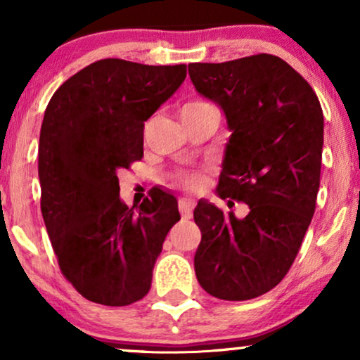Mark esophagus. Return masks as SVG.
Instances as JSON below:
<instances>
[{
    "mask_svg": "<svg viewBox=\"0 0 360 360\" xmlns=\"http://www.w3.org/2000/svg\"><path fill=\"white\" fill-rule=\"evenodd\" d=\"M193 208H194V201L193 200H189V198H181V200H179V212H181V217H183V220H188V218H191Z\"/></svg>",
    "mask_w": 360,
    "mask_h": 360,
    "instance_id": "obj_1",
    "label": "esophagus"
}]
</instances>
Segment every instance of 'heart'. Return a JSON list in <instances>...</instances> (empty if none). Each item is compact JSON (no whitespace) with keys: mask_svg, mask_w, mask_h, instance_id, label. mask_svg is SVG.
<instances>
[{"mask_svg":"<svg viewBox=\"0 0 360 360\" xmlns=\"http://www.w3.org/2000/svg\"><path fill=\"white\" fill-rule=\"evenodd\" d=\"M206 108H214V106L206 101H189L186 103L183 110H181V117L198 113V111ZM176 181L179 183V186H183L184 189H188V191H196V189H200L201 184H203V174L198 171H181L176 174Z\"/></svg>","mask_w":360,"mask_h":360,"instance_id":"obj_1","label":"heart"}]
</instances>
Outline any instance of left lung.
Here are the masks:
<instances>
[{"instance_id":"1","label":"left lung","mask_w":360,"mask_h":360,"mask_svg":"<svg viewBox=\"0 0 360 360\" xmlns=\"http://www.w3.org/2000/svg\"><path fill=\"white\" fill-rule=\"evenodd\" d=\"M188 68L194 88L220 106L232 131L217 194L249 206L237 218L198 201V283L218 300L257 298L288 274L315 213L323 111L311 86L271 53Z\"/></svg>"}]
</instances>
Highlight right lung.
Segmentation results:
<instances>
[{
  "label": "right lung",
  "instance_id": "add662e5",
  "mask_svg": "<svg viewBox=\"0 0 360 360\" xmlns=\"http://www.w3.org/2000/svg\"><path fill=\"white\" fill-rule=\"evenodd\" d=\"M186 79V65L101 59L69 77L45 110L39 143L42 217L64 278L86 300L127 307L147 295L174 194L120 200L118 172L143 157V123Z\"/></svg>",
  "mask_w": 360,
  "mask_h": 360
}]
</instances>
